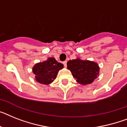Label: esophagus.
Listing matches in <instances>:
<instances>
[{
    "instance_id": "34e87169",
    "label": "esophagus",
    "mask_w": 127,
    "mask_h": 127,
    "mask_svg": "<svg viewBox=\"0 0 127 127\" xmlns=\"http://www.w3.org/2000/svg\"><path fill=\"white\" fill-rule=\"evenodd\" d=\"M63 64H64V66H66V64H67V62L66 61H63Z\"/></svg>"
}]
</instances>
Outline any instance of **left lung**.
I'll use <instances>...</instances> for the list:
<instances>
[{
  "mask_svg": "<svg viewBox=\"0 0 127 127\" xmlns=\"http://www.w3.org/2000/svg\"><path fill=\"white\" fill-rule=\"evenodd\" d=\"M67 68L71 71L73 78L81 85L92 83L97 77L99 70L97 64L94 62L79 59L68 61Z\"/></svg>",
  "mask_w": 127,
  "mask_h": 127,
  "instance_id": "left-lung-1",
  "label": "left lung"
}]
</instances>
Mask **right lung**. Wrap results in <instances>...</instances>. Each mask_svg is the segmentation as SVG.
I'll return each instance as SVG.
<instances>
[{"instance_id": "right-lung-1", "label": "right lung", "mask_w": 127, "mask_h": 127, "mask_svg": "<svg viewBox=\"0 0 127 127\" xmlns=\"http://www.w3.org/2000/svg\"><path fill=\"white\" fill-rule=\"evenodd\" d=\"M63 68V64L58 63L54 58H49L47 61L36 64L33 68L37 82L48 85L56 78L58 71Z\"/></svg>"}]
</instances>
